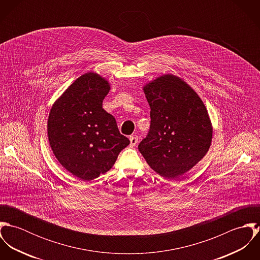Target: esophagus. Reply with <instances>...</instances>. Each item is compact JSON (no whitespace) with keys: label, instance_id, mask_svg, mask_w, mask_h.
Instances as JSON below:
<instances>
[{"label":"esophagus","instance_id":"esophagus-1","mask_svg":"<svg viewBox=\"0 0 260 260\" xmlns=\"http://www.w3.org/2000/svg\"><path fill=\"white\" fill-rule=\"evenodd\" d=\"M138 143V137L137 136H131L130 137V145L135 146Z\"/></svg>","mask_w":260,"mask_h":260}]
</instances>
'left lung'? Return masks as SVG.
<instances>
[{
	"label": "left lung",
	"instance_id": "obj_1",
	"mask_svg": "<svg viewBox=\"0 0 260 260\" xmlns=\"http://www.w3.org/2000/svg\"><path fill=\"white\" fill-rule=\"evenodd\" d=\"M150 129L138 149L149 166L175 178L196 165L211 144L212 127L199 96L184 81L164 75L144 87Z\"/></svg>",
	"mask_w": 260,
	"mask_h": 260
}]
</instances>
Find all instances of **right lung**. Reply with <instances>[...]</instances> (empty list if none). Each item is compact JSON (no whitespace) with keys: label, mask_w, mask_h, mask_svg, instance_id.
Segmentation results:
<instances>
[{"label":"right lung","mask_w":260,"mask_h":260,"mask_svg":"<svg viewBox=\"0 0 260 260\" xmlns=\"http://www.w3.org/2000/svg\"><path fill=\"white\" fill-rule=\"evenodd\" d=\"M110 90L94 73L78 78L53 105L48 136L58 161L83 181L110 170L119 153L130 144L119 132L114 116L102 107Z\"/></svg>","instance_id":"1"}]
</instances>
